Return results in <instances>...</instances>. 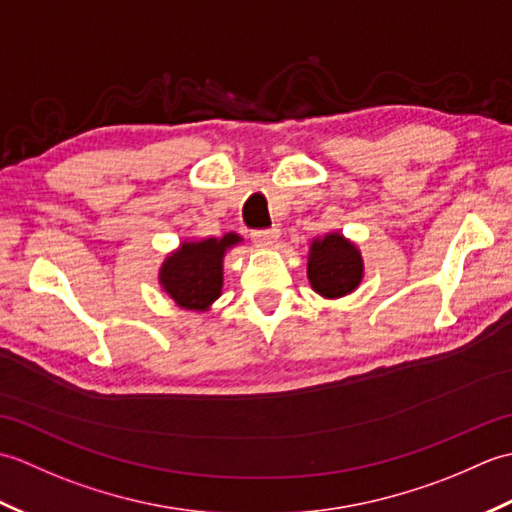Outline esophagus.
Returning <instances> with one entry per match:
<instances>
[{"mask_svg":"<svg viewBox=\"0 0 512 512\" xmlns=\"http://www.w3.org/2000/svg\"><path fill=\"white\" fill-rule=\"evenodd\" d=\"M253 242L257 246H273L279 239V228H264V231H253L250 233Z\"/></svg>","mask_w":512,"mask_h":512,"instance_id":"1","label":"esophagus"}]
</instances>
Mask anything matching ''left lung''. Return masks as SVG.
<instances>
[{"label":"left lung","mask_w":512,"mask_h":512,"mask_svg":"<svg viewBox=\"0 0 512 512\" xmlns=\"http://www.w3.org/2000/svg\"><path fill=\"white\" fill-rule=\"evenodd\" d=\"M365 275L358 246L336 233L314 237L308 255V279L312 290L325 299H339L361 286Z\"/></svg>","instance_id":"obj_1"}]
</instances>
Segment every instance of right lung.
I'll list each match as a JSON object with an SVG mask.
<instances>
[{"label": "right lung", "mask_w": 512, "mask_h": 512, "mask_svg": "<svg viewBox=\"0 0 512 512\" xmlns=\"http://www.w3.org/2000/svg\"><path fill=\"white\" fill-rule=\"evenodd\" d=\"M242 242L237 233L206 237L200 242H182L160 266V288L182 310L206 312L222 295L224 255Z\"/></svg>", "instance_id": "right-lung-1"}]
</instances>
